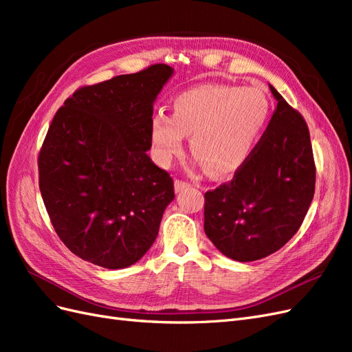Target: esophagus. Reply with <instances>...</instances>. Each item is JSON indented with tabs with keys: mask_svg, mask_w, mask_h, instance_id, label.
Segmentation results:
<instances>
[{
	"mask_svg": "<svg viewBox=\"0 0 352 352\" xmlns=\"http://www.w3.org/2000/svg\"><path fill=\"white\" fill-rule=\"evenodd\" d=\"M190 186V184L189 182H186V180H176L175 182V189H176V192H182V190H185L186 188H189Z\"/></svg>",
	"mask_w": 352,
	"mask_h": 352,
	"instance_id": "obj_1",
	"label": "esophagus"
}]
</instances>
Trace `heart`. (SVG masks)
<instances>
[{"mask_svg": "<svg viewBox=\"0 0 352 352\" xmlns=\"http://www.w3.org/2000/svg\"><path fill=\"white\" fill-rule=\"evenodd\" d=\"M270 102L258 88L204 83L176 95L173 114L154 116L153 142L160 160L168 164L184 150H190L198 164H207L216 176L230 175L245 163L269 119Z\"/></svg>", "mask_w": 352, "mask_h": 352, "instance_id": "1", "label": "heart"}]
</instances>
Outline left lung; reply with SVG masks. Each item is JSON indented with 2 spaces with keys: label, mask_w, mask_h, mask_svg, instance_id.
Returning <instances> with one entry per match:
<instances>
[{
  "label": "left lung",
  "mask_w": 352,
  "mask_h": 352,
  "mask_svg": "<svg viewBox=\"0 0 352 352\" xmlns=\"http://www.w3.org/2000/svg\"><path fill=\"white\" fill-rule=\"evenodd\" d=\"M272 120L233 179L204 199V230L226 257L255 261L280 250L301 228L316 188L310 132L270 85Z\"/></svg>",
  "instance_id": "8db88e82"
}]
</instances>
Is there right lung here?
I'll use <instances>...</instances> for the list:
<instances>
[{
  "mask_svg": "<svg viewBox=\"0 0 352 352\" xmlns=\"http://www.w3.org/2000/svg\"><path fill=\"white\" fill-rule=\"evenodd\" d=\"M167 65L74 91L52 119L38 157L39 189L63 243L104 269L129 267L154 243L173 179L151 148L153 104Z\"/></svg>",
  "mask_w": 352,
  "mask_h": 352,
  "instance_id": "add662e5",
  "label": "right lung"
}]
</instances>
